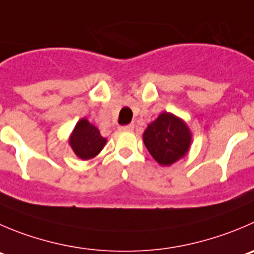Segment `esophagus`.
<instances>
[{
	"instance_id": "1",
	"label": "esophagus",
	"mask_w": 254,
	"mask_h": 254,
	"mask_svg": "<svg viewBox=\"0 0 254 254\" xmlns=\"http://www.w3.org/2000/svg\"><path fill=\"white\" fill-rule=\"evenodd\" d=\"M134 126L133 125H127V126H121L120 131H133Z\"/></svg>"
}]
</instances>
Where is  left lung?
<instances>
[{
	"label": "left lung",
	"mask_w": 254,
	"mask_h": 254,
	"mask_svg": "<svg viewBox=\"0 0 254 254\" xmlns=\"http://www.w3.org/2000/svg\"><path fill=\"white\" fill-rule=\"evenodd\" d=\"M144 146L161 166H171L185 157L192 142L188 126L181 118L163 112L143 133Z\"/></svg>",
	"instance_id": "obj_1"
}]
</instances>
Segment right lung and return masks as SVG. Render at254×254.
Returning a JSON list of instances; mask_svg holds the SVG:
<instances>
[{"label":"right lung","mask_w":254,"mask_h":254,"mask_svg":"<svg viewBox=\"0 0 254 254\" xmlns=\"http://www.w3.org/2000/svg\"><path fill=\"white\" fill-rule=\"evenodd\" d=\"M106 142L107 139L101 136L97 127L89 123L86 118H82L77 122L69 137V146L76 156L83 161L97 156L105 147Z\"/></svg>","instance_id":"right-lung-1"}]
</instances>
